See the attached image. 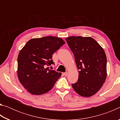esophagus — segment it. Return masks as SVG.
Instances as JSON below:
<instances>
[{"label":"esophagus","instance_id":"esophagus-1","mask_svg":"<svg viewBox=\"0 0 120 120\" xmlns=\"http://www.w3.org/2000/svg\"><path fill=\"white\" fill-rule=\"evenodd\" d=\"M68 73L67 72H64V75L65 76H67V75H68Z\"/></svg>","mask_w":120,"mask_h":120}]
</instances>
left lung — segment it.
I'll use <instances>...</instances> for the list:
<instances>
[{
	"mask_svg": "<svg viewBox=\"0 0 120 120\" xmlns=\"http://www.w3.org/2000/svg\"><path fill=\"white\" fill-rule=\"evenodd\" d=\"M66 40L79 70L78 81L72 87L80 96H92L101 88L106 78L107 60L104 50L91 37L72 36Z\"/></svg>",
	"mask_w": 120,
	"mask_h": 120,
	"instance_id": "8db88e82",
	"label": "left lung"
}]
</instances>
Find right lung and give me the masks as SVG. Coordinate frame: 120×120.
Returning a JSON list of instances; mask_svg holds the SVG:
<instances>
[{"label":"right lung","mask_w":120,"mask_h":120,"mask_svg":"<svg viewBox=\"0 0 120 120\" xmlns=\"http://www.w3.org/2000/svg\"><path fill=\"white\" fill-rule=\"evenodd\" d=\"M65 44L62 38L45 36L32 38L22 49L17 58V76L28 92L39 95L51 89L61 73L46 66L53 64L52 54Z\"/></svg>","instance_id":"add662e5"}]
</instances>
